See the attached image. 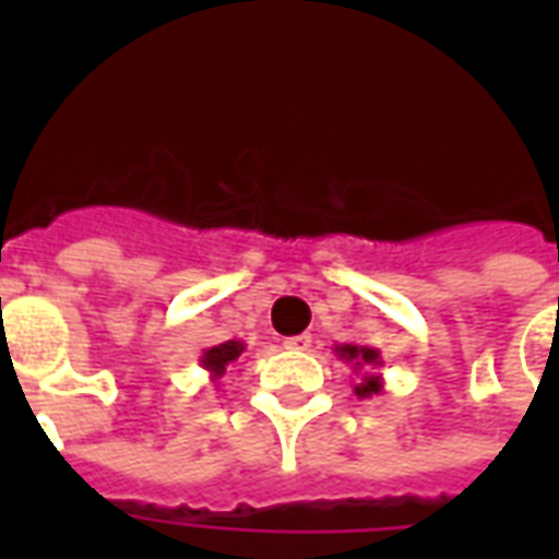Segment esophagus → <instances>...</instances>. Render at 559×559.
Instances as JSON below:
<instances>
[{"instance_id": "obj_1", "label": "esophagus", "mask_w": 559, "mask_h": 559, "mask_svg": "<svg viewBox=\"0 0 559 559\" xmlns=\"http://www.w3.org/2000/svg\"><path fill=\"white\" fill-rule=\"evenodd\" d=\"M310 345H313V336H310V333H298V336H287V340H284V348L289 350H307Z\"/></svg>"}]
</instances>
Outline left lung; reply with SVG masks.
I'll return each mask as SVG.
<instances>
[{
  "label": "left lung",
  "instance_id": "left-lung-1",
  "mask_svg": "<svg viewBox=\"0 0 559 559\" xmlns=\"http://www.w3.org/2000/svg\"><path fill=\"white\" fill-rule=\"evenodd\" d=\"M333 354L342 359V362H348L354 368L359 380L354 382V394L359 400L377 397L382 394V357L380 348H371V345H354V342H345V345H336Z\"/></svg>",
  "mask_w": 559,
  "mask_h": 559
}]
</instances>
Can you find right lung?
<instances>
[{
  "label": "right lung",
  "instance_id": "add662e5",
  "mask_svg": "<svg viewBox=\"0 0 559 559\" xmlns=\"http://www.w3.org/2000/svg\"><path fill=\"white\" fill-rule=\"evenodd\" d=\"M243 350H246V345L240 340L219 342V345H214V348L202 350L200 366L209 371V380L214 382V385H219V377L228 371V366H235Z\"/></svg>",
  "mask_w": 559,
  "mask_h": 559
}]
</instances>
